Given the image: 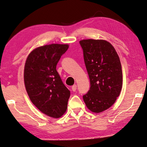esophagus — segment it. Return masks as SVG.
<instances>
[{
	"label": "esophagus",
	"instance_id": "1",
	"mask_svg": "<svg viewBox=\"0 0 147 147\" xmlns=\"http://www.w3.org/2000/svg\"><path fill=\"white\" fill-rule=\"evenodd\" d=\"M71 89H72V90L74 91V92H76V89H77V85L76 84L74 85V86L71 87Z\"/></svg>",
	"mask_w": 147,
	"mask_h": 147
}]
</instances>
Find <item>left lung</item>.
I'll return each instance as SVG.
<instances>
[{
	"mask_svg": "<svg viewBox=\"0 0 147 147\" xmlns=\"http://www.w3.org/2000/svg\"><path fill=\"white\" fill-rule=\"evenodd\" d=\"M90 87L83 99L87 108L98 113L111 106L122 88L121 65L115 48L102 40L79 41Z\"/></svg>",
	"mask_w": 147,
	"mask_h": 147,
	"instance_id": "left-lung-1",
	"label": "left lung"
}]
</instances>
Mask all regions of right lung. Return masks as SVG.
Returning <instances> with one entry per match:
<instances>
[{"label": "right lung", "mask_w": 147, "mask_h": 147, "mask_svg": "<svg viewBox=\"0 0 147 147\" xmlns=\"http://www.w3.org/2000/svg\"><path fill=\"white\" fill-rule=\"evenodd\" d=\"M68 45L51 44L32 51L26 61L24 80L32 104L52 118H60L67 108L70 92L57 71V65Z\"/></svg>", "instance_id": "obj_1"}]
</instances>
